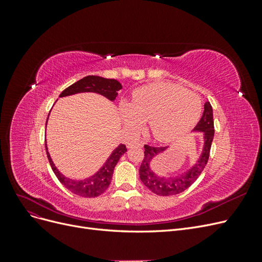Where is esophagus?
I'll return each instance as SVG.
<instances>
[{
  "label": "esophagus",
  "mask_w": 262,
  "mask_h": 262,
  "mask_svg": "<svg viewBox=\"0 0 262 262\" xmlns=\"http://www.w3.org/2000/svg\"><path fill=\"white\" fill-rule=\"evenodd\" d=\"M143 145H144L143 142H129V143H128V147H129V148H131V147H133V146L143 147Z\"/></svg>",
  "instance_id": "obj_1"
}]
</instances>
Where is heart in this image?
<instances>
[{
    "label": "heart",
    "instance_id": "b5f03b06",
    "mask_svg": "<svg viewBox=\"0 0 262 262\" xmlns=\"http://www.w3.org/2000/svg\"><path fill=\"white\" fill-rule=\"evenodd\" d=\"M200 113L201 100L195 93L169 83L141 87L134 92L130 105L120 106L126 128L137 131L148 120L150 132L160 141H172L188 132Z\"/></svg>",
    "mask_w": 262,
    "mask_h": 262
}]
</instances>
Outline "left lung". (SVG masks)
Segmentation results:
<instances>
[{"label": "left lung", "instance_id": "obj_1", "mask_svg": "<svg viewBox=\"0 0 262 262\" xmlns=\"http://www.w3.org/2000/svg\"><path fill=\"white\" fill-rule=\"evenodd\" d=\"M194 131L202 132L204 143L202 153L199 160L192 166L191 168L180 173L175 177H162L158 176L150 169L149 164L153 161V158L158 154L163 153L167 148L165 146H149L147 144L144 145V158L142 161L140 167V178L142 182L147 187L150 191L157 195L168 196L178 194L185 191L193 182L199 178L201 172L203 171L205 165H207L210 156V150L212 141L214 138V122H213V110L210 101H205L204 110L202 117L196 123Z\"/></svg>", "mask_w": 262, "mask_h": 262}]
</instances>
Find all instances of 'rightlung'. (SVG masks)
Here are the masks:
<instances>
[{
  "label": "right lung",
  "instance_id": "1",
  "mask_svg": "<svg viewBox=\"0 0 262 262\" xmlns=\"http://www.w3.org/2000/svg\"><path fill=\"white\" fill-rule=\"evenodd\" d=\"M121 89H122L121 84L117 80H114V78H105L100 76L89 75V76L83 77L82 80L75 82L71 86L67 87V89L60 94V97L70 96V95H74L77 93L92 92V93L100 94L102 96H105L109 100L113 101L118 96V91H120ZM46 125H47V122H46ZM46 150H47V156H48V160L54 175L57 176V178L63 186L76 195L84 196V198H95L102 194L108 189L110 182H112L115 166L117 165L119 158L126 152V147L124 144L119 145L114 150L113 154L109 156L104 166H102V167L95 173V175L83 180H73V179L67 178L64 175H62V173L54 166L50 157V154L48 152V148H47V144H46Z\"/></svg>",
  "mask_w": 262,
  "mask_h": 262
}]
</instances>
